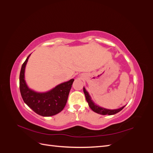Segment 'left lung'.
<instances>
[{
  "mask_svg": "<svg viewBox=\"0 0 153 153\" xmlns=\"http://www.w3.org/2000/svg\"><path fill=\"white\" fill-rule=\"evenodd\" d=\"M84 92L86 100L87 101L88 104H89V107L92 109V110H93L94 112L97 114H99L101 115H114L120 112L121 110H122L125 106H122L121 108H119L118 109H114V110H110V109L105 108L103 107H101V106L97 105L93 102V101L91 100V98L89 94V92L86 91L84 87Z\"/></svg>",
  "mask_w": 153,
  "mask_h": 153,
  "instance_id": "8db88e82",
  "label": "left lung"
}]
</instances>
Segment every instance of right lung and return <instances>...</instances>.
<instances>
[{
	"label": "right lung",
	"instance_id": "obj_1",
	"mask_svg": "<svg viewBox=\"0 0 153 153\" xmlns=\"http://www.w3.org/2000/svg\"><path fill=\"white\" fill-rule=\"evenodd\" d=\"M30 55L22 64L20 73V90L23 100L34 112L41 116L56 115L66 106L74 79L63 82L45 92H36L30 89L25 80V66Z\"/></svg>",
	"mask_w": 153,
	"mask_h": 153
}]
</instances>
